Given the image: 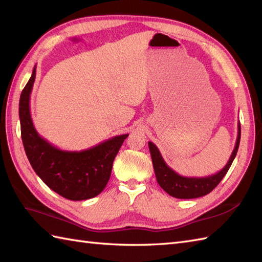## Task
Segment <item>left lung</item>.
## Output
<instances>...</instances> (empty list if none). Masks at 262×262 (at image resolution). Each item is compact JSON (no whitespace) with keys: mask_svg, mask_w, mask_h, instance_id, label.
<instances>
[{"mask_svg":"<svg viewBox=\"0 0 262 262\" xmlns=\"http://www.w3.org/2000/svg\"><path fill=\"white\" fill-rule=\"evenodd\" d=\"M240 132H242L240 131V123H238V136L236 140V145L227 164L216 174L205 176V178H187V176H182L178 174L174 169H172L165 163L158 146L152 142H148V148H150L151 152L154 173L155 176H157L159 185L168 195L175 197V199L190 200L207 195L221 183L226 173L228 172L232 161L235 160L240 142Z\"/></svg>","mask_w":262,"mask_h":262,"instance_id":"obj_1","label":"left lung"}]
</instances>
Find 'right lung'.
<instances>
[{
    "instance_id": "obj_1",
    "label": "right lung",
    "mask_w": 262,
    "mask_h": 262,
    "mask_svg": "<svg viewBox=\"0 0 262 262\" xmlns=\"http://www.w3.org/2000/svg\"><path fill=\"white\" fill-rule=\"evenodd\" d=\"M36 77L34 67L19 98L20 134L27 159L46 185L70 201H84L100 194L110 179L112 164L123 141L122 134L82 151H63L41 138L31 117L30 100Z\"/></svg>"
}]
</instances>
